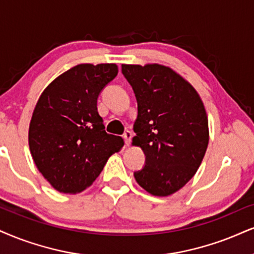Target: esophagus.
<instances>
[{
	"label": "esophagus",
	"mask_w": 254,
	"mask_h": 254,
	"mask_svg": "<svg viewBox=\"0 0 254 254\" xmlns=\"http://www.w3.org/2000/svg\"><path fill=\"white\" fill-rule=\"evenodd\" d=\"M124 139H125V143H126V146H129L130 139H132V133H130L129 130H126L124 134Z\"/></svg>",
	"instance_id": "esophagus-1"
}]
</instances>
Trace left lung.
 <instances>
[{
  "label": "left lung",
  "instance_id": "obj_1",
  "mask_svg": "<svg viewBox=\"0 0 254 254\" xmlns=\"http://www.w3.org/2000/svg\"><path fill=\"white\" fill-rule=\"evenodd\" d=\"M122 73L137 101L132 145L146 155L134 178L152 195L168 196L192 179L205 156V106L192 84L167 65L122 64Z\"/></svg>",
  "mask_w": 254,
  "mask_h": 254
}]
</instances>
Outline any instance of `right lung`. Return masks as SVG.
<instances>
[{"instance_id":"1","label":"right lung","mask_w":254,"mask_h":254,"mask_svg":"<svg viewBox=\"0 0 254 254\" xmlns=\"http://www.w3.org/2000/svg\"><path fill=\"white\" fill-rule=\"evenodd\" d=\"M115 64H81L59 75L41 93L29 124L33 160L53 189L76 194L95 181L124 146L106 133L98 96L118 75Z\"/></svg>"}]
</instances>
